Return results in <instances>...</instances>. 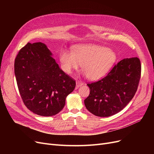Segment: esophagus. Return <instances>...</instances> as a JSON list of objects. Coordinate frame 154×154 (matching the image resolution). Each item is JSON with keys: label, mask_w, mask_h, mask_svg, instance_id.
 Segmentation results:
<instances>
[{"label": "esophagus", "mask_w": 154, "mask_h": 154, "mask_svg": "<svg viewBox=\"0 0 154 154\" xmlns=\"http://www.w3.org/2000/svg\"><path fill=\"white\" fill-rule=\"evenodd\" d=\"M83 85V82L81 81H79V80H77L76 81V88H77L79 86H81Z\"/></svg>", "instance_id": "34e87169"}]
</instances>
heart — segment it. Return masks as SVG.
Wrapping results in <instances>:
<instances>
[{
    "label": "heart",
    "instance_id": "b5f03b06",
    "mask_svg": "<svg viewBox=\"0 0 154 154\" xmlns=\"http://www.w3.org/2000/svg\"><path fill=\"white\" fill-rule=\"evenodd\" d=\"M116 60L112 51L96 45H83L74 47L72 52L62 51L60 61L62 69L72 74L82 64V69L88 79L96 80L106 75Z\"/></svg>",
    "mask_w": 154,
    "mask_h": 154
}]
</instances>
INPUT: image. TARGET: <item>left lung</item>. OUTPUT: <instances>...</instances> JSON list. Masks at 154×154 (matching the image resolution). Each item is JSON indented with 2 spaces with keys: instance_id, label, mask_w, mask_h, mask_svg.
Here are the masks:
<instances>
[{
  "instance_id": "8db88e82",
  "label": "left lung",
  "mask_w": 154,
  "mask_h": 154,
  "mask_svg": "<svg viewBox=\"0 0 154 154\" xmlns=\"http://www.w3.org/2000/svg\"><path fill=\"white\" fill-rule=\"evenodd\" d=\"M141 75L139 58L119 62L103 79L87 84L90 94L84 100L87 109L96 116L109 117L122 110L137 92Z\"/></svg>"
}]
</instances>
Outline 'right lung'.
<instances>
[{
  "label": "right lung",
  "instance_id": "1",
  "mask_svg": "<svg viewBox=\"0 0 154 154\" xmlns=\"http://www.w3.org/2000/svg\"><path fill=\"white\" fill-rule=\"evenodd\" d=\"M42 42L27 43L15 59L14 72L23 103L34 114L55 116L63 108L75 81L61 70Z\"/></svg>",
  "mask_w": 154,
  "mask_h": 154
}]
</instances>
